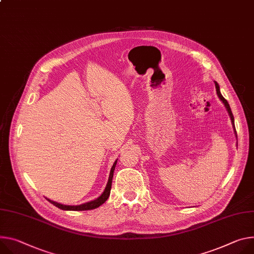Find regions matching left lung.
Listing matches in <instances>:
<instances>
[{
    "mask_svg": "<svg viewBox=\"0 0 254 254\" xmlns=\"http://www.w3.org/2000/svg\"><path fill=\"white\" fill-rule=\"evenodd\" d=\"M215 86H216V91H217V95H218V97L220 98V100L223 102V104L225 105V107H226V109H227V111H228V114H229V117H230V119H231V123H232V127H233V128H234V133H235V136L237 137V133H236V129H235V126H234V117H233V114H232V111H231V108H230V105H229V103L227 102V100L222 96V94H221V92H220V86H219V84L217 83V82H215Z\"/></svg>",
    "mask_w": 254,
    "mask_h": 254,
    "instance_id": "left-lung-1",
    "label": "left lung"
}]
</instances>
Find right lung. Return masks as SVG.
Segmentation results:
<instances>
[{
  "instance_id": "add662e5",
  "label": "right lung",
  "mask_w": 254,
  "mask_h": 254,
  "mask_svg": "<svg viewBox=\"0 0 254 254\" xmlns=\"http://www.w3.org/2000/svg\"><path fill=\"white\" fill-rule=\"evenodd\" d=\"M117 162H118V159L115 160V162L113 163L111 169H110V173H109V177H108V181H107V184L105 187V190L104 191L101 193V195H99L97 198L91 200V201H88V202H85V203H82V204H78V205H67V204H63V203H60V202H57V201H54L50 198L47 197V199L52 202L54 205L58 206L59 209L61 210H64V211H88V210H93V209H96V207L100 206L102 203H104L109 194H110V190H111V183H112V178H113V172H114V169H115V165H117Z\"/></svg>"
}]
</instances>
